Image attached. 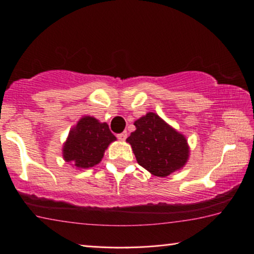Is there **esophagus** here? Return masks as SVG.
<instances>
[{
	"mask_svg": "<svg viewBox=\"0 0 254 254\" xmlns=\"http://www.w3.org/2000/svg\"><path fill=\"white\" fill-rule=\"evenodd\" d=\"M127 132H122V133H118L117 134V138L120 140H125V139H127Z\"/></svg>",
	"mask_w": 254,
	"mask_h": 254,
	"instance_id": "esophagus-1",
	"label": "esophagus"
}]
</instances>
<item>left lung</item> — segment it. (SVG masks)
Returning <instances> with one entry per match:
<instances>
[{
  "label": "left lung",
  "instance_id": "left-lung-1",
  "mask_svg": "<svg viewBox=\"0 0 254 254\" xmlns=\"http://www.w3.org/2000/svg\"><path fill=\"white\" fill-rule=\"evenodd\" d=\"M131 144L138 164L157 177H166L185 165L189 158L186 138L172 129L158 115L149 112L133 123Z\"/></svg>",
  "mask_w": 254,
  "mask_h": 254
}]
</instances>
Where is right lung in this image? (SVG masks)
<instances>
[{"mask_svg": "<svg viewBox=\"0 0 254 254\" xmlns=\"http://www.w3.org/2000/svg\"><path fill=\"white\" fill-rule=\"evenodd\" d=\"M116 137L107 123H99L94 117H83L70 131L63 146V158L78 169L98 164L104 151Z\"/></svg>", "mask_w": 254, "mask_h": 254, "instance_id": "obj_1", "label": "right lung"}]
</instances>
